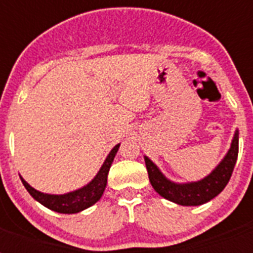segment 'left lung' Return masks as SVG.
<instances>
[{"instance_id":"8db88e82","label":"left lung","mask_w":253,"mask_h":253,"mask_svg":"<svg viewBox=\"0 0 253 253\" xmlns=\"http://www.w3.org/2000/svg\"><path fill=\"white\" fill-rule=\"evenodd\" d=\"M239 152V131L235 130L231 146L219 164L198 181L174 182L159 169L148 156H144L150 182L156 192L168 201L181 206H200L219 194L230 181Z\"/></svg>"}]
</instances>
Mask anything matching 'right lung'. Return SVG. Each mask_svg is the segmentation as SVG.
Instances as JSON below:
<instances>
[{
	"mask_svg": "<svg viewBox=\"0 0 253 253\" xmlns=\"http://www.w3.org/2000/svg\"><path fill=\"white\" fill-rule=\"evenodd\" d=\"M119 146L121 143L110 151V154L107 155V158L105 159L102 167L99 168L94 178L84 185L83 188L76 189L73 192L64 193V194H48V193L39 192L37 189H34L23 177H21L22 184L25 185V188L30 193V196L39 204L60 214H76L93 206L102 197L107 184V174H109L111 164L114 162L115 155L118 152Z\"/></svg>",
	"mask_w": 253,
	"mask_h": 253,
	"instance_id": "add662e5",
	"label": "right lung"
}]
</instances>
